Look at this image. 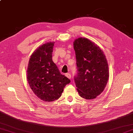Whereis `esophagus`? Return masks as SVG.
Wrapping results in <instances>:
<instances>
[{"mask_svg": "<svg viewBox=\"0 0 133 133\" xmlns=\"http://www.w3.org/2000/svg\"><path fill=\"white\" fill-rule=\"evenodd\" d=\"M66 77L67 78H68L69 79H71V74H70V73H67V74H66Z\"/></svg>", "mask_w": 133, "mask_h": 133, "instance_id": "esophagus-1", "label": "esophagus"}]
</instances>
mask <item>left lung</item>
<instances>
[{
    "mask_svg": "<svg viewBox=\"0 0 133 133\" xmlns=\"http://www.w3.org/2000/svg\"><path fill=\"white\" fill-rule=\"evenodd\" d=\"M78 74L74 80L82 98L95 99L103 92L109 77L106 56L94 42L78 38L73 42Z\"/></svg>",
    "mask_w": 133,
    "mask_h": 133,
    "instance_id": "obj_1",
    "label": "left lung"
}]
</instances>
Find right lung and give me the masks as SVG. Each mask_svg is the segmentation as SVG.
I'll return each instance as SVG.
<instances>
[{"mask_svg": "<svg viewBox=\"0 0 133 133\" xmlns=\"http://www.w3.org/2000/svg\"><path fill=\"white\" fill-rule=\"evenodd\" d=\"M55 42H47L38 47L31 55L27 70V79L35 95L45 102L61 97L70 80L62 75L52 59Z\"/></svg>", "mask_w": 133, "mask_h": 133, "instance_id": "obj_1", "label": "right lung"}]
</instances>
